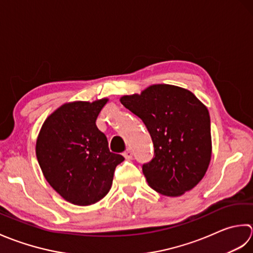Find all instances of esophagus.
Listing matches in <instances>:
<instances>
[{
	"mask_svg": "<svg viewBox=\"0 0 253 253\" xmlns=\"http://www.w3.org/2000/svg\"><path fill=\"white\" fill-rule=\"evenodd\" d=\"M123 156H125L126 161H130V159H132V151H131V149H126V151L123 153Z\"/></svg>",
	"mask_w": 253,
	"mask_h": 253,
	"instance_id": "obj_1",
	"label": "esophagus"
}]
</instances>
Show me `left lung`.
Masks as SVG:
<instances>
[{
	"instance_id": "obj_1",
	"label": "left lung",
	"mask_w": 253,
	"mask_h": 253,
	"mask_svg": "<svg viewBox=\"0 0 253 253\" xmlns=\"http://www.w3.org/2000/svg\"><path fill=\"white\" fill-rule=\"evenodd\" d=\"M121 104L141 118L151 134L155 156L143 165L149 187L166 197H180L205 176L212 157L208 108L193 92L154 84Z\"/></svg>"
}]
</instances>
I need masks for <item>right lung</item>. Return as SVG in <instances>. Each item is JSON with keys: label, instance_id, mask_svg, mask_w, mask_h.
<instances>
[{"label": "right lung", "instance_id": "1", "mask_svg": "<svg viewBox=\"0 0 253 253\" xmlns=\"http://www.w3.org/2000/svg\"><path fill=\"white\" fill-rule=\"evenodd\" d=\"M108 98L65 102L44 120L36 156L45 180L68 202L87 206L110 191L116 167L125 161L108 147L97 117Z\"/></svg>", "mask_w": 253, "mask_h": 253}]
</instances>
